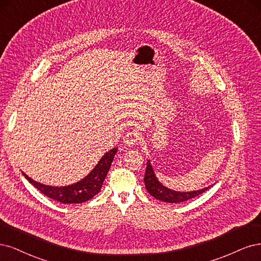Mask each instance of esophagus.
Wrapping results in <instances>:
<instances>
[{"instance_id":"esophagus-1","label":"esophagus","mask_w":261,"mask_h":261,"mask_svg":"<svg viewBox=\"0 0 261 261\" xmlns=\"http://www.w3.org/2000/svg\"><path fill=\"white\" fill-rule=\"evenodd\" d=\"M138 140H139L138 134L132 131V132H128L127 134H125L124 138H123V143L125 145L130 147V146H133L134 144H136Z\"/></svg>"}]
</instances>
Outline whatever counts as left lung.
Masks as SVG:
<instances>
[{
  "mask_svg": "<svg viewBox=\"0 0 261 261\" xmlns=\"http://www.w3.org/2000/svg\"><path fill=\"white\" fill-rule=\"evenodd\" d=\"M146 165L147 166H146L145 175H144L145 188L149 194L153 197H155L156 199L167 201V203H182V201H187L189 199H192L200 194H203L205 191H207L209 189V187H208L203 190L192 191V192L172 191L170 189L164 187L163 184L157 180L156 175L154 173V170H153V167H152V165H150L149 161H147Z\"/></svg>",
  "mask_w": 261,
  "mask_h": 261,
  "instance_id": "8db88e82",
  "label": "left lung"
}]
</instances>
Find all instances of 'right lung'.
Wrapping results in <instances>:
<instances>
[{"label":"right lung","instance_id":"1","mask_svg":"<svg viewBox=\"0 0 261 261\" xmlns=\"http://www.w3.org/2000/svg\"><path fill=\"white\" fill-rule=\"evenodd\" d=\"M117 153V148H113L107 152L98 164L94 167L86 178L81 181L73 183L68 187H51L44 186V184L36 182L32 180L27 174H22L33 187L37 188L42 194L45 196L60 201L62 204H80L93 198L102 189L103 182L106 178L109 168L112 166L113 159Z\"/></svg>","mask_w":261,"mask_h":261}]
</instances>
